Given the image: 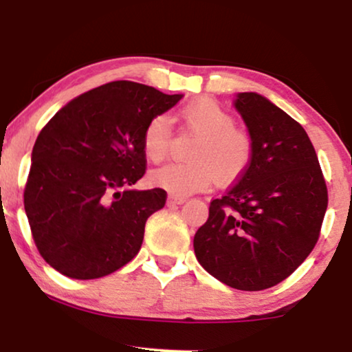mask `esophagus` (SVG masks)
Returning a JSON list of instances; mask_svg holds the SVG:
<instances>
[{
    "label": "esophagus",
    "instance_id": "obj_1",
    "mask_svg": "<svg viewBox=\"0 0 352 352\" xmlns=\"http://www.w3.org/2000/svg\"><path fill=\"white\" fill-rule=\"evenodd\" d=\"M185 200H187V199H185V197H182V195H173V193L168 195V204H170V205H182Z\"/></svg>",
    "mask_w": 352,
    "mask_h": 352
}]
</instances>
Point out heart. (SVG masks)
<instances>
[{
    "instance_id": "1",
    "label": "heart",
    "mask_w": 352,
    "mask_h": 352,
    "mask_svg": "<svg viewBox=\"0 0 352 352\" xmlns=\"http://www.w3.org/2000/svg\"><path fill=\"white\" fill-rule=\"evenodd\" d=\"M180 119L199 142L188 152V164L165 165L152 173V182L173 195L201 192L213 180L230 182L240 177L253 157V139L235 127V117L212 99H200L180 111ZM172 124L167 116H155L145 125L142 144L148 160L160 164L170 153Z\"/></svg>"
}]
</instances>
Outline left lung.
<instances>
[{"mask_svg":"<svg viewBox=\"0 0 352 352\" xmlns=\"http://www.w3.org/2000/svg\"><path fill=\"white\" fill-rule=\"evenodd\" d=\"M235 107L253 139L248 168L197 230L199 263L225 285L243 292L272 288L313 252L328 208V187L300 122L254 92Z\"/></svg>","mask_w":352,"mask_h":352,"instance_id":"left-lung-1","label":"left lung"}]
</instances>
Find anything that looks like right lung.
<instances>
[{
    "mask_svg": "<svg viewBox=\"0 0 352 352\" xmlns=\"http://www.w3.org/2000/svg\"><path fill=\"white\" fill-rule=\"evenodd\" d=\"M180 94L114 80L72 99L43 127L33 147L24 210L47 265L94 280L139 253L145 221L164 208V188L129 190L142 179L145 125Z\"/></svg>",
    "mask_w": 352,
    "mask_h": 352,
    "instance_id": "obj_1",
    "label": "right lung"
}]
</instances>
